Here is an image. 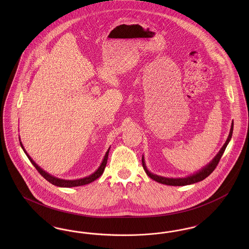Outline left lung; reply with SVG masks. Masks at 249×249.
<instances>
[{"label":"left lung","instance_id":"left-lung-1","mask_svg":"<svg viewBox=\"0 0 249 249\" xmlns=\"http://www.w3.org/2000/svg\"><path fill=\"white\" fill-rule=\"evenodd\" d=\"M232 130H233V121L231 123V127L229 137H228L227 141L224 143V145L222 146V148L220 149V151L217 153V155L214 157L213 160L208 165H206L204 168H202V170H201L199 173H196L195 175H192V176L186 178H166L156 176V175L151 174L150 172H148V170L146 169V166L144 164V160H143V157H142V163L143 170L145 171L146 175L149 178H152L156 182L160 183V184H164V185H168V186H186V185H190V184H194V183L200 182L201 180H203V179L207 178L208 176H210L213 173V170L216 168V166L218 164L222 155H223L224 151H225L228 143H229L231 138Z\"/></svg>","mask_w":249,"mask_h":249}]
</instances>
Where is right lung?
<instances>
[{"label": "right lung", "mask_w": 249, "mask_h": 249, "mask_svg": "<svg viewBox=\"0 0 249 249\" xmlns=\"http://www.w3.org/2000/svg\"><path fill=\"white\" fill-rule=\"evenodd\" d=\"M20 145L22 147V149L24 150V152L27 155L28 159L30 160V161L33 163V165L35 166L36 168V170L38 171V173L45 178L47 179L49 183L55 185V186H58V187H61V188H71V187H79V186H83V185H87V184H89L91 182H93L94 180H96L97 178H100L105 169H106V166H107V160H108V153H109V149L107 150V154L105 156V159L102 162L101 166L98 168V170L95 172L94 174L87 177V178H81V179H76V180H64V179H59V178H55L53 176H50L49 174H48L47 172H45L44 170H42L39 166L36 164V162L32 160V158L27 154V152L25 151L24 149L23 145H22V142H20Z\"/></svg>", "instance_id": "add662e5"}]
</instances>
